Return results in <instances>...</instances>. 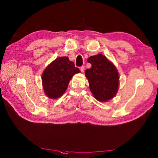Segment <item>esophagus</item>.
<instances>
[{"label":"esophagus","mask_w":158,"mask_h":158,"mask_svg":"<svg viewBox=\"0 0 158 158\" xmlns=\"http://www.w3.org/2000/svg\"><path fill=\"white\" fill-rule=\"evenodd\" d=\"M84 69H85V66H82L80 67V70H81V73L84 72Z\"/></svg>","instance_id":"obj_1"}]
</instances>
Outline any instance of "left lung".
<instances>
[{"instance_id": "obj_1", "label": "left lung", "mask_w": 158, "mask_h": 158, "mask_svg": "<svg viewBox=\"0 0 158 158\" xmlns=\"http://www.w3.org/2000/svg\"><path fill=\"white\" fill-rule=\"evenodd\" d=\"M88 62L92 64L86 69L90 91L96 99L106 102L116 95L119 88V74L116 67L105 56H90Z\"/></svg>"}]
</instances>
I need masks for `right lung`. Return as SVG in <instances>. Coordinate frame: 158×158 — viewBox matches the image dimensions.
I'll return each mask as SVG.
<instances>
[{
	"label": "right lung",
	"instance_id": "1",
	"mask_svg": "<svg viewBox=\"0 0 158 158\" xmlns=\"http://www.w3.org/2000/svg\"><path fill=\"white\" fill-rule=\"evenodd\" d=\"M80 72L68 57L56 58L47 66L42 74L43 87L45 95L52 99L59 98L65 92L73 76Z\"/></svg>",
	"mask_w": 158,
	"mask_h": 158
}]
</instances>
